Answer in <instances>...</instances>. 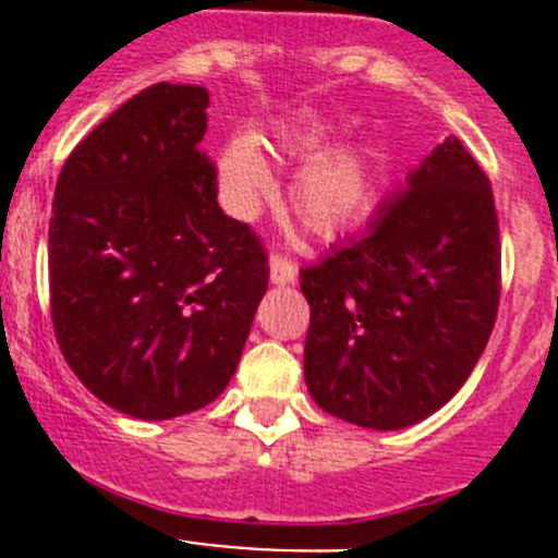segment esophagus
<instances>
[{"label":"esophagus","instance_id":"1","mask_svg":"<svg viewBox=\"0 0 558 558\" xmlns=\"http://www.w3.org/2000/svg\"><path fill=\"white\" fill-rule=\"evenodd\" d=\"M270 282L274 284H293L295 282V265L288 256L274 254L270 256Z\"/></svg>","mask_w":558,"mask_h":558}]
</instances>
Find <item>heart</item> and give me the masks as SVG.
<instances>
[{
  "label": "heart",
  "instance_id": "obj_1",
  "mask_svg": "<svg viewBox=\"0 0 558 558\" xmlns=\"http://www.w3.org/2000/svg\"><path fill=\"white\" fill-rule=\"evenodd\" d=\"M329 131L322 125L282 128L274 147L293 159L313 160L295 172L290 184V206L307 231L335 240L366 220L377 195L374 167L357 147H329ZM220 192L240 218H251L265 201L274 198V175L263 147L254 140H231L218 161Z\"/></svg>",
  "mask_w": 558,
  "mask_h": 558
}]
</instances>
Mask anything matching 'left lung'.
I'll list each match as a JSON object with an SVG mask.
<instances>
[{"label":"left lung","instance_id":"left-lung-1","mask_svg":"<svg viewBox=\"0 0 558 558\" xmlns=\"http://www.w3.org/2000/svg\"><path fill=\"white\" fill-rule=\"evenodd\" d=\"M304 379L315 405L402 430L447 405L489 343L500 229L486 172L447 136L372 229L302 268Z\"/></svg>","mask_w":558,"mask_h":558}]
</instances>
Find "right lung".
<instances>
[{"label":"right lung","mask_w":558,"mask_h":558,"mask_svg":"<svg viewBox=\"0 0 558 558\" xmlns=\"http://www.w3.org/2000/svg\"><path fill=\"white\" fill-rule=\"evenodd\" d=\"M204 86L156 83L102 120L58 175L49 307L69 368L113 411L175 418L234 377L268 254L218 206L198 150Z\"/></svg>","instance_id":"add662e5"}]
</instances>
